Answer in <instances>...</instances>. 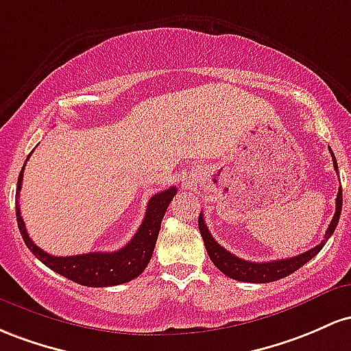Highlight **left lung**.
<instances>
[{"label": "left lung", "mask_w": 351, "mask_h": 351, "mask_svg": "<svg viewBox=\"0 0 351 351\" xmlns=\"http://www.w3.org/2000/svg\"><path fill=\"white\" fill-rule=\"evenodd\" d=\"M330 154H332L333 159V167L335 171H338V164L337 159H335V154L330 149ZM341 204H343V194H341V187L338 189L337 194V206H335V215L330 222L328 228L325 232V239L318 243L317 247L313 249L303 252V254L297 255V257L292 258H283V261H271V262H249L243 261V258H239L237 255L230 254V252L223 249L220 243L215 242V239L212 237L210 232L206 226V220H204V215H199V230L200 235H202L204 243H206V249L210 261L214 262V265L226 274L227 277L234 278V280L239 282H252V283H269V282H275L280 280V278L287 277V275L293 274L295 270H298L300 267L305 265L306 262L312 261L315 255L318 254L324 245L326 243V240L332 237V234L335 232V228L338 226V220H340V214H341Z\"/></svg>", "instance_id": "8db88e82"}]
</instances>
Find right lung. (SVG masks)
<instances>
[{"label": "right lung", "instance_id": "right-lung-1", "mask_svg": "<svg viewBox=\"0 0 351 351\" xmlns=\"http://www.w3.org/2000/svg\"><path fill=\"white\" fill-rule=\"evenodd\" d=\"M23 171H25V165H23L18 177V197L23 184ZM176 194L177 189L172 186L167 191L157 192V194L152 195L147 204V210H145L143 223L137 228L131 242L125 243L121 250L111 252V254L109 252H90V254L71 255V257H54V255L46 254L45 250L39 249L36 243L29 239L25 222H23L21 208H19L18 200L16 220L19 232H21L27 249L36 255L38 261H41L51 270L69 278V280L80 283V285L112 287L134 280L147 267L152 254H154L157 235H159L160 230V222H162L165 210H167L169 204H171Z\"/></svg>", "mask_w": 351, "mask_h": 351}]
</instances>
